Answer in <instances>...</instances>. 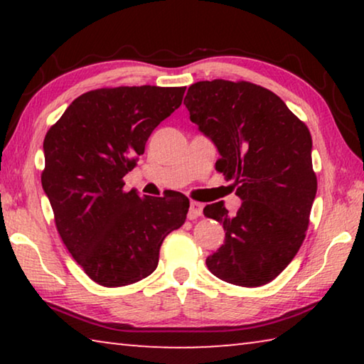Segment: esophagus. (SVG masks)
<instances>
[{"label": "esophagus", "instance_id": "34e87169", "mask_svg": "<svg viewBox=\"0 0 364 364\" xmlns=\"http://www.w3.org/2000/svg\"><path fill=\"white\" fill-rule=\"evenodd\" d=\"M202 215V204H199V202H196V200H193L189 204V212H188V218L189 220H196V218H199Z\"/></svg>", "mask_w": 364, "mask_h": 364}]
</instances>
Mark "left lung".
Here are the masks:
<instances>
[{
    "label": "left lung",
    "mask_w": 364,
    "mask_h": 364,
    "mask_svg": "<svg viewBox=\"0 0 364 364\" xmlns=\"http://www.w3.org/2000/svg\"><path fill=\"white\" fill-rule=\"evenodd\" d=\"M184 104L191 122L217 146V170L242 200L236 213L223 202L204 208L225 230L207 267L230 284H268L305 239L318 186L311 134L279 96L249 82H197Z\"/></svg>",
    "instance_id": "left-lung-1"
}]
</instances>
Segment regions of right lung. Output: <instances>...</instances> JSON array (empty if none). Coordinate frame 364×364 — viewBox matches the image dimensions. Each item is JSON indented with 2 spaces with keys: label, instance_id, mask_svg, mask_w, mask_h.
I'll list each match as a JSON object with an SVG mask.
<instances>
[{
  "label": "right lung",
  "instance_id": "right-lung-1",
  "mask_svg": "<svg viewBox=\"0 0 364 364\" xmlns=\"http://www.w3.org/2000/svg\"><path fill=\"white\" fill-rule=\"evenodd\" d=\"M184 90L88 91L46 133L43 191L65 247L97 284L120 287L149 276L164 239L186 220V196L123 191V176L144 154L154 128L181 106Z\"/></svg>",
  "mask_w": 364,
  "mask_h": 364
}]
</instances>
